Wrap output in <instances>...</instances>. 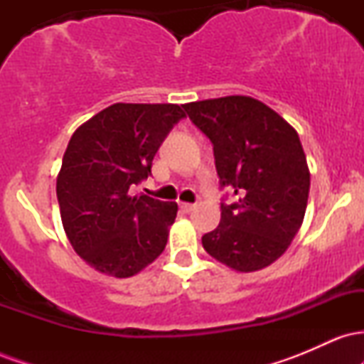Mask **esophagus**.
<instances>
[{
	"mask_svg": "<svg viewBox=\"0 0 364 364\" xmlns=\"http://www.w3.org/2000/svg\"><path fill=\"white\" fill-rule=\"evenodd\" d=\"M195 203H186V202H181V203H179V208H181V210L183 212H186V214H188V212H191V210H195Z\"/></svg>",
	"mask_w": 364,
	"mask_h": 364,
	"instance_id": "34e87169",
	"label": "esophagus"
}]
</instances>
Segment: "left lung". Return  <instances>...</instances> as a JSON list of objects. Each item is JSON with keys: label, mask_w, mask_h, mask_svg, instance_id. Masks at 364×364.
<instances>
[{"label": "left lung", "mask_w": 364, "mask_h": 364, "mask_svg": "<svg viewBox=\"0 0 364 364\" xmlns=\"http://www.w3.org/2000/svg\"><path fill=\"white\" fill-rule=\"evenodd\" d=\"M214 147L220 188L236 202L220 203V223L202 236L205 252L237 272L277 260L299 231L310 193V171L296 129L246 95L185 104Z\"/></svg>", "instance_id": "8db88e82"}]
</instances>
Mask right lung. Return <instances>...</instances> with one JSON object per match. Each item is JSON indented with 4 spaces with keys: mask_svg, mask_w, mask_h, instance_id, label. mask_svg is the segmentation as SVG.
<instances>
[{
    "mask_svg": "<svg viewBox=\"0 0 364 364\" xmlns=\"http://www.w3.org/2000/svg\"><path fill=\"white\" fill-rule=\"evenodd\" d=\"M185 112L176 104H112L70 139L56 195L63 228L99 272L129 277L164 252L178 205L129 188L152 174L159 147Z\"/></svg>",
    "mask_w": 364,
    "mask_h": 364,
    "instance_id": "add662e5",
    "label": "right lung"
}]
</instances>
